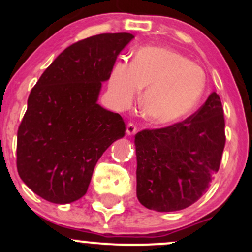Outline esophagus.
<instances>
[{
  "label": "esophagus",
  "mask_w": 252,
  "mask_h": 252,
  "mask_svg": "<svg viewBox=\"0 0 252 252\" xmlns=\"http://www.w3.org/2000/svg\"><path fill=\"white\" fill-rule=\"evenodd\" d=\"M136 131H137V126L134 123H128V126H126V135L131 136L136 134Z\"/></svg>",
  "instance_id": "34e87169"
}]
</instances>
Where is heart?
<instances>
[{
  "label": "heart",
  "mask_w": 252,
  "mask_h": 252,
  "mask_svg": "<svg viewBox=\"0 0 252 252\" xmlns=\"http://www.w3.org/2000/svg\"><path fill=\"white\" fill-rule=\"evenodd\" d=\"M109 94L120 109L129 108L140 90L141 111L150 123L166 126L187 117L200 102L206 78L200 66L174 51L143 47L131 63L118 62L109 77Z\"/></svg>",
  "instance_id": "1"
}]
</instances>
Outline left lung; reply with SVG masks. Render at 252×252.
Instances as JSON below:
<instances>
[{
	"mask_svg": "<svg viewBox=\"0 0 252 252\" xmlns=\"http://www.w3.org/2000/svg\"><path fill=\"white\" fill-rule=\"evenodd\" d=\"M224 128L220 97L212 92L204 105L182 122L137 132L138 201L149 210L173 212L199 200L220 166Z\"/></svg>",
	"mask_w": 252,
	"mask_h": 252,
	"instance_id": "8db88e82",
	"label": "left lung"
}]
</instances>
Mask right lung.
I'll list each match as a JSON object with an SVG mask.
<instances>
[{
    "mask_svg": "<svg viewBox=\"0 0 252 252\" xmlns=\"http://www.w3.org/2000/svg\"><path fill=\"white\" fill-rule=\"evenodd\" d=\"M130 33L90 36L68 46L32 89L17 130V172L53 204L85 195L103 153L126 134L118 114L97 103Z\"/></svg>",
    "mask_w": 252,
    "mask_h": 252,
    "instance_id": "add662e5",
    "label": "right lung"
}]
</instances>
